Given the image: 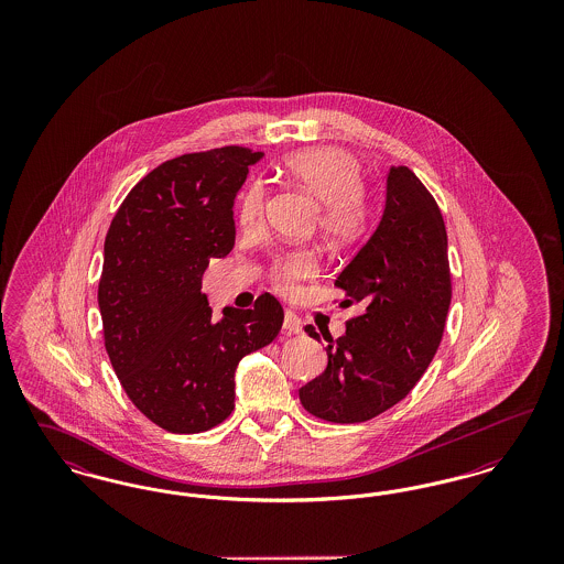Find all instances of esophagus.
Instances as JSON below:
<instances>
[{
	"label": "esophagus",
	"mask_w": 564,
	"mask_h": 564,
	"mask_svg": "<svg viewBox=\"0 0 564 564\" xmlns=\"http://www.w3.org/2000/svg\"><path fill=\"white\" fill-rule=\"evenodd\" d=\"M283 329H285L288 334H300V332H302V322H300V317L294 315L292 311H288V313H285V319H283Z\"/></svg>",
	"instance_id": "34e87169"
}]
</instances>
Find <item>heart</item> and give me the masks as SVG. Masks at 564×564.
<instances>
[{"mask_svg":"<svg viewBox=\"0 0 564 564\" xmlns=\"http://www.w3.org/2000/svg\"><path fill=\"white\" fill-rule=\"evenodd\" d=\"M283 173L297 188L317 200V226L332 245H350L364 237L370 224V198L361 188L359 162L340 148H311L290 154ZM267 189L260 182L247 184L237 203L241 228L260 224ZM317 272V258L311 249H292L276 256L270 264L272 285L290 294L304 279Z\"/></svg>","mask_w":564,"mask_h":564,"instance_id":"obj_1","label":"heart"}]
</instances>
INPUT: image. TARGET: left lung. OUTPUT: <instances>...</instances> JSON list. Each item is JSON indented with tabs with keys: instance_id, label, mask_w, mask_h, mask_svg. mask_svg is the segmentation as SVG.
Returning <instances> with one entry per match:
<instances>
[{
	"instance_id": "obj_1",
	"label": "left lung",
	"mask_w": 564,
	"mask_h": 564,
	"mask_svg": "<svg viewBox=\"0 0 564 564\" xmlns=\"http://www.w3.org/2000/svg\"><path fill=\"white\" fill-rule=\"evenodd\" d=\"M334 285L347 295L343 306L361 313L345 336L327 338V368L300 389V402L329 423H364L425 375L453 297L444 217L408 166H391L382 219ZM304 332L319 340L313 325Z\"/></svg>"
}]
</instances>
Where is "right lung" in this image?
Segmentation results:
<instances>
[{"label":"right lung","mask_w":564,"mask_h":564,"mask_svg":"<svg viewBox=\"0 0 564 564\" xmlns=\"http://www.w3.org/2000/svg\"><path fill=\"white\" fill-rule=\"evenodd\" d=\"M262 152L224 145L162 162L109 224L99 308L124 393L169 433H200L235 408V370L283 325L274 295L214 322L200 292L209 258L235 247L232 203Z\"/></svg>","instance_id":"obj_1"}]
</instances>
